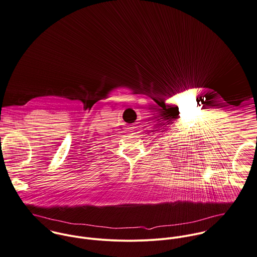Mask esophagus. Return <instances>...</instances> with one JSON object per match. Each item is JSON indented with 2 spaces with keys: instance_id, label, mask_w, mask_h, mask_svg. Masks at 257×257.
I'll return each mask as SVG.
<instances>
[{
  "instance_id": "34e87169",
  "label": "esophagus",
  "mask_w": 257,
  "mask_h": 257,
  "mask_svg": "<svg viewBox=\"0 0 257 257\" xmlns=\"http://www.w3.org/2000/svg\"><path fill=\"white\" fill-rule=\"evenodd\" d=\"M136 128H137V127H136V126H135V124H134L133 126H131V127H129V128H128V130H129L128 132H134V133H138V132H136V131H137V130H136Z\"/></svg>"
}]
</instances>
